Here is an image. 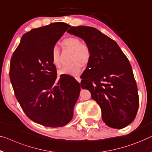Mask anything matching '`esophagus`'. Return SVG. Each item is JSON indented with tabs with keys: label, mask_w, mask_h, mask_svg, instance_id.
<instances>
[{
	"label": "esophagus",
	"mask_w": 152,
	"mask_h": 152,
	"mask_svg": "<svg viewBox=\"0 0 152 152\" xmlns=\"http://www.w3.org/2000/svg\"><path fill=\"white\" fill-rule=\"evenodd\" d=\"M75 79H76V80L79 83H80V82H81V78L80 77H76Z\"/></svg>",
	"instance_id": "1"
}]
</instances>
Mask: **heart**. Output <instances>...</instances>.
<instances>
[{
    "label": "heart",
    "instance_id": "1",
    "mask_svg": "<svg viewBox=\"0 0 152 152\" xmlns=\"http://www.w3.org/2000/svg\"><path fill=\"white\" fill-rule=\"evenodd\" d=\"M63 45L68 49L73 50L72 64L65 66L59 71L60 75H69L74 77L78 76L81 72V64L88 62L91 57V51L88 46L82 43L81 39L77 37H69L62 41ZM51 61L55 66L60 67V50L56 46L51 50Z\"/></svg>",
    "mask_w": 152,
    "mask_h": 152
}]
</instances>
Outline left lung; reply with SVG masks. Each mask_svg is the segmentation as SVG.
<instances>
[{
  "instance_id": "left-lung-1",
  "label": "left lung",
  "mask_w": 152,
  "mask_h": 152,
  "mask_svg": "<svg viewBox=\"0 0 152 152\" xmlns=\"http://www.w3.org/2000/svg\"><path fill=\"white\" fill-rule=\"evenodd\" d=\"M83 39L91 51L81 86L91 92L107 126L122 129L134 119L138 89L130 63L115 41L95 28L78 26L67 31Z\"/></svg>"
}]
</instances>
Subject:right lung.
Returning a JSON list of instances; mask_svg holds the SVG:
<instances>
[{
  "label": "right lung",
  "mask_w": 152,
  "mask_h": 152,
  "mask_svg": "<svg viewBox=\"0 0 152 152\" xmlns=\"http://www.w3.org/2000/svg\"><path fill=\"white\" fill-rule=\"evenodd\" d=\"M70 27L55 23L26 33L11 59L10 77L18 102L28 118L46 127L66 125L80 92V83L72 77L56 80L51 50Z\"/></svg>",
  "instance_id": "add662e5"
}]
</instances>
